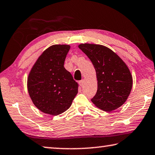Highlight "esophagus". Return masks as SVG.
I'll use <instances>...</instances> for the list:
<instances>
[{
    "mask_svg": "<svg viewBox=\"0 0 155 155\" xmlns=\"http://www.w3.org/2000/svg\"><path fill=\"white\" fill-rule=\"evenodd\" d=\"M84 82H85V81H84V80H81L79 82H78V83H79V85H80L81 87H83V86L84 85Z\"/></svg>",
    "mask_w": 155,
    "mask_h": 155,
    "instance_id": "1",
    "label": "esophagus"
}]
</instances>
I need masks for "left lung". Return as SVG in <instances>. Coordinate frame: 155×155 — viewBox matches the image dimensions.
I'll return each instance as SVG.
<instances>
[{
  "label": "left lung",
  "mask_w": 155,
  "mask_h": 155,
  "mask_svg": "<svg viewBox=\"0 0 155 155\" xmlns=\"http://www.w3.org/2000/svg\"><path fill=\"white\" fill-rule=\"evenodd\" d=\"M92 62L96 72L98 90L91 101L96 107L111 111L124 104L130 93L133 78L125 63L104 46H78Z\"/></svg>",
  "instance_id": "left-lung-1"
}]
</instances>
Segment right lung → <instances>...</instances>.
<instances>
[{
    "instance_id": "obj_1",
    "label": "right lung",
    "mask_w": 155,
    "mask_h": 155,
    "mask_svg": "<svg viewBox=\"0 0 155 155\" xmlns=\"http://www.w3.org/2000/svg\"><path fill=\"white\" fill-rule=\"evenodd\" d=\"M68 45H53L44 51L31 69L27 81L29 96L38 109L57 115L71 106L78 84L64 68Z\"/></svg>"
}]
</instances>
